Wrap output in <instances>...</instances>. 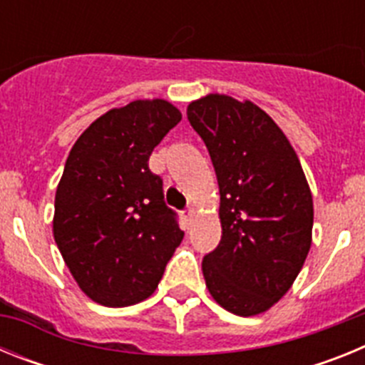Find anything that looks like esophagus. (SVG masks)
Masks as SVG:
<instances>
[{
    "label": "esophagus",
    "mask_w": 365,
    "mask_h": 365,
    "mask_svg": "<svg viewBox=\"0 0 365 365\" xmlns=\"http://www.w3.org/2000/svg\"><path fill=\"white\" fill-rule=\"evenodd\" d=\"M193 217H195V208H193V206H188V208L185 210V219L192 221Z\"/></svg>",
    "instance_id": "34e87169"
}]
</instances>
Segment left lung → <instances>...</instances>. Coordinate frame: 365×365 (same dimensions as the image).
<instances>
[{
	"mask_svg": "<svg viewBox=\"0 0 365 365\" xmlns=\"http://www.w3.org/2000/svg\"><path fill=\"white\" fill-rule=\"evenodd\" d=\"M186 115L221 195V241L202 257L206 287L237 316L269 311L294 283L312 241V195L298 155L250 100L206 95Z\"/></svg>",
	"mask_w": 365,
	"mask_h": 365,
	"instance_id": "1",
	"label": "left lung"
}]
</instances>
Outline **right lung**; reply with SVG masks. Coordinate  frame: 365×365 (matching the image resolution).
<instances>
[{"label":"right lung","instance_id":"obj_1","mask_svg":"<svg viewBox=\"0 0 365 365\" xmlns=\"http://www.w3.org/2000/svg\"><path fill=\"white\" fill-rule=\"evenodd\" d=\"M182 115L166 100H135L96 118L67 157L53 232L78 287L106 307L150 298L185 232L148 166Z\"/></svg>","mask_w":365,"mask_h":365}]
</instances>
